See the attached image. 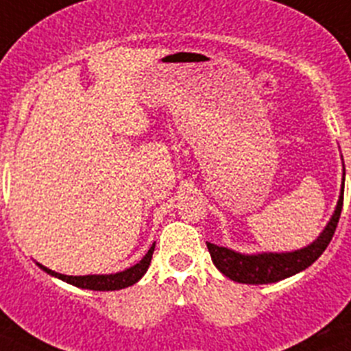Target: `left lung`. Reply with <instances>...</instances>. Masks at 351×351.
<instances>
[{
	"mask_svg": "<svg viewBox=\"0 0 351 351\" xmlns=\"http://www.w3.org/2000/svg\"><path fill=\"white\" fill-rule=\"evenodd\" d=\"M341 209H343V190H341L339 202L334 210L332 219L325 226L320 237L304 250L291 251V253L241 255V253H235V251L210 243H207V250H209L210 258H213L214 265L219 269V272H223L226 278H230L237 283H276V281H281L304 271V269H308L315 260H318V256L327 250L328 243L332 241V235L336 232L337 223H339Z\"/></svg>",
	"mask_w": 351,
	"mask_h": 351,
	"instance_id": "left-lung-1",
	"label": "left lung"
}]
</instances>
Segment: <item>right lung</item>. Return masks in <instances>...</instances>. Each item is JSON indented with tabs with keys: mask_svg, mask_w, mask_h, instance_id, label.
Here are the masks:
<instances>
[{
	"mask_svg": "<svg viewBox=\"0 0 351 351\" xmlns=\"http://www.w3.org/2000/svg\"><path fill=\"white\" fill-rule=\"evenodd\" d=\"M154 253V244L151 246V250L147 251V255L133 267L126 269L123 272H117V274H105V276H64L60 274V272H54L51 269L43 267L40 265V269L47 272V274L56 276L60 280L66 281V283L73 285V287L79 288H88V290H100V291H108V290H121V288L132 287L133 283H137L142 276L145 274V271L149 269V263H151V258H153Z\"/></svg>",
	"mask_w": 351,
	"mask_h": 351,
	"instance_id": "obj_1",
	"label": "right lung"
}]
</instances>
